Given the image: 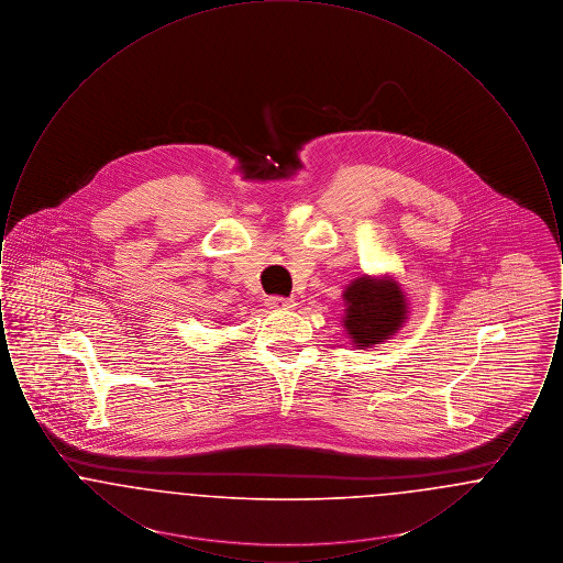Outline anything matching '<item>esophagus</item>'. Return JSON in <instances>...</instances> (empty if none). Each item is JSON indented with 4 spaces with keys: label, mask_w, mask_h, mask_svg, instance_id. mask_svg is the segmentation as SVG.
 Here are the masks:
<instances>
[{
    "label": "esophagus",
    "mask_w": 563,
    "mask_h": 563,
    "mask_svg": "<svg viewBox=\"0 0 563 563\" xmlns=\"http://www.w3.org/2000/svg\"><path fill=\"white\" fill-rule=\"evenodd\" d=\"M268 306L269 308H274V310H294L297 303H295L294 299L274 295V297H268Z\"/></svg>",
    "instance_id": "34e87169"
}]
</instances>
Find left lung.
Returning <instances> with one entry per match:
<instances>
[{"mask_svg":"<svg viewBox=\"0 0 563 563\" xmlns=\"http://www.w3.org/2000/svg\"><path fill=\"white\" fill-rule=\"evenodd\" d=\"M342 299L346 306L342 324L358 349H372L390 340L409 314L405 291L393 276L363 274L344 289Z\"/></svg>","mask_w":563,"mask_h":563,"instance_id":"left-lung-1","label":"left lung"}]
</instances>
